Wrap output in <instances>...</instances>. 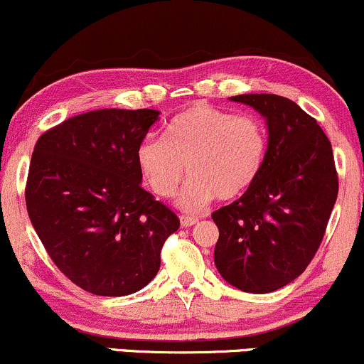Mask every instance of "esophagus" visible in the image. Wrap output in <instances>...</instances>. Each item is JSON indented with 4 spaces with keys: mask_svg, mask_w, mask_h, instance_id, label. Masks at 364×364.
I'll return each mask as SVG.
<instances>
[{
    "mask_svg": "<svg viewBox=\"0 0 364 364\" xmlns=\"http://www.w3.org/2000/svg\"><path fill=\"white\" fill-rule=\"evenodd\" d=\"M198 220H199L198 217H189V215H182L181 217L182 228H193L194 224H198Z\"/></svg>",
    "mask_w": 364,
    "mask_h": 364,
    "instance_id": "esophagus-1",
    "label": "esophagus"
}]
</instances>
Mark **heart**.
<instances>
[{"mask_svg":"<svg viewBox=\"0 0 364 364\" xmlns=\"http://www.w3.org/2000/svg\"><path fill=\"white\" fill-rule=\"evenodd\" d=\"M264 121L234 114L210 104H196L168 123L165 140L146 139L136 149L144 182L159 198L177 193L178 208L199 212L215 198L234 199L257 181L267 158Z\"/></svg>","mask_w":364,"mask_h":364,"instance_id":"b5f03b06","label":"heart"}]
</instances>
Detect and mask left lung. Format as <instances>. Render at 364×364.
<instances>
[{"instance_id": "obj_1", "label": "left lung", "mask_w": 364, "mask_h": 364, "mask_svg": "<svg viewBox=\"0 0 364 364\" xmlns=\"http://www.w3.org/2000/svg\"><path fill=\"white\" fill-rule=\"evenodd\" d=\"M259 111L267 158L248 191L212 213L215 265L237 290L269 293L306 271L321 245L338 194L333 151L318 121L272 93L230 97Z\"/></svg>"}]
</instances>
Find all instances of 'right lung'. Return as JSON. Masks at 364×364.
Returning a JSON list of instances; mask_svg holds the SVG:
<instances>
[{"label":"right lung","mask_w":364,"mask_h":364,"mask_svg":"<svg viewBox=\"0 0 364 364\" xmlns=\"http://www.w3.org/2000/svg\"><path fill=\"white\" fill-rule=\"evenodd\" d=\"M158 118L154 109H99L50 128L34 146L31 224L57 267L93 295L142 290L181 225L140 186L136 149Z\"/></svg>","instance_id":"right-lung-1"}]
</instances>
